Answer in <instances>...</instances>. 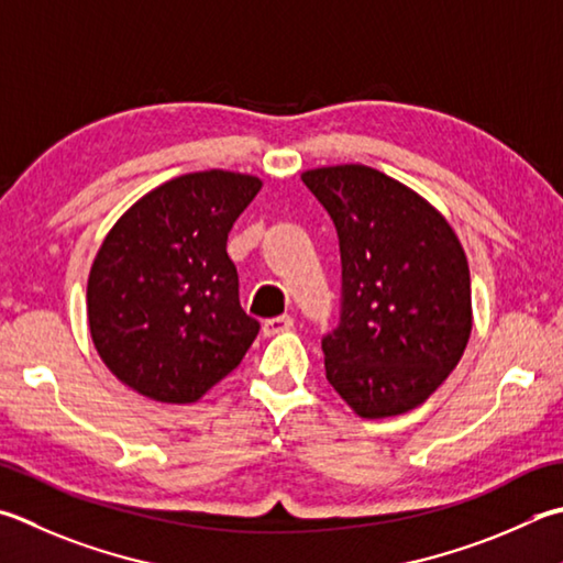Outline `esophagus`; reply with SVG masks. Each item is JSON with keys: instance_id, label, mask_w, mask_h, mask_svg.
<instances>
[{"instance_id": "34e87169", "label": "esophagus", "mask_w": 563, "mask_h": 563, "mask_svg": "<svg viewBox=\"0 0 563 563\" xmlns=\"http://www.w3.org/2000/svg\"><path fill=\"white\" fill-rule=\"evenodd\" d=\"M295 320L290 314H280V317H273V320H265L263 322V334L265 336H273V334H280V332H288L292 330Z\"/></svg>"}]
</instances>
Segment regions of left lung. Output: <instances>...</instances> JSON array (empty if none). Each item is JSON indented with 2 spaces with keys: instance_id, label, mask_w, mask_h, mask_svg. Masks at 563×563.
I'll return each instance as SVG.
<instances>
[{
  "instance_id": "left-lung-1",
  "label": "left lung",
  "mask_w": 563,
  "mask_h": 563,
  "mask_svg": "<svg viewBox=\"0 0 563 563\" xmlns=\"http://www.w3.org/2000/svg\"><path fill=\"white\" fill-rule=\"evenodd\" d=\"M336 229L340 324L322 336L327 382L362 418L421 406L463 356L473 330L470 268L451 223L384 172H302Z\"/></svg>"
}]
</instances>
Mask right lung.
<instances>
[{
	"label": "right lung",
	"instance_id": "obj_1",
	"mask_svg": "<svg viewBox=\"0 0 563 563\" xmlns=\"http://www.w3.org/2000/svg\"><path fill=\"white\" fill-rule=\"evenodd\" d=\"M263 181L209 169L122 213L88 275V327L108 369L162 404H194L246 356L261 324L239 302L227 241Z\"/></svg>",
	"mask_w": 563,
	"mask_h": 563
}]
</instances>
